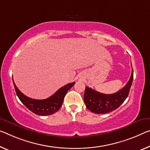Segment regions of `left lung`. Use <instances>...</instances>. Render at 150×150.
Returning a JSON list of instances; mask_svg holds the SVG:
<instances>
[{
    "mask_svg": "<svg viewBox=\"0 0 150 150\" xmlns=\"http://www.w3.org/2000/svg\"><path fill=\"white\" fill-rule=\"evenodd\" d=\"M133 79L132 68L131 77L126 85L117 93L110 94L100 93L86 86L84 101L87 109L96 114H104L117 109L129 95Z\"/></svg>",
    "mask_w": 150,
    "mask_h": 150,
    "instance_id": "1",
    "label": "left lung"
}]
</instances>
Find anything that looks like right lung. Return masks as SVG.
<instances>
[{
    "instance_id": "add662e5",
    "label": "right lung",
    "mask_w": 150,
    "mask_h": 150,
    "mask_svg": "<svg viewBox=\"0 0 150 150\" xmlns=\"http://www.w3.org/2000/svg\"><path fill=\"white\" fill-rule=\"evenodd\" d=\"M13 84L17 95L23 104L33 113L41 116H45V115L54 114L60 109L63 103L64 96L69 90L74 85L75 82L69 83L64 86H62V88L57 90L53 95L43 100H37L25 96L18 89L14 81Z\"/></svg>"
}]
</instances>
